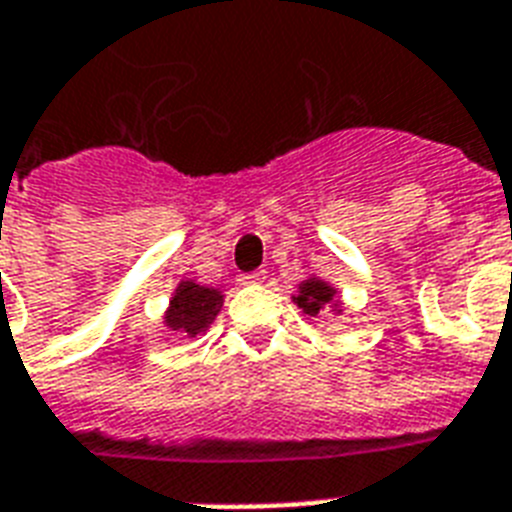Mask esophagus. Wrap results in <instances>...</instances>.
Instances as JSON below:
<instances>
[{
    "mask_svg": "<svg viewBox=\"0 0 512 512\" xmlns=\"http://www.w3.org/2000/svg\"><path fill=\"white\" fill-rule=\"evenodd\" d=\"M239 281H241V284H260V281H265V271H249V273H241Z\"/></svg>",
    "mask_w": 512,
    "mask_h": 512,
    "instance_id": "esophagus-1",
    "label": "esophagus"
}]
</instances>
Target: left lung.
I'll return each mask as SVG.
<instances>
[{
    "label": "left lung",
    "mask_w": 512,
    "mask_h": 512,
    "mask_svg": "<svg viewBox=\"0 0 512 512\" xmlns=\"http://www.w3.org/2000/svg\"><path fill=\"white\" fill-rule=\"evenodd\" d=\"M332 300V289L321 281H305L303 292L295 297L297 308H303L308 316H319V311Z\"/></svg>",
    "instance_id": "8db88e82"
}]
</instances>
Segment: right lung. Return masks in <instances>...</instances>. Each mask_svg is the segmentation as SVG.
<instances>
[{
	"instance_id": "obj_1",
	"label": "right lung",
	"mask_w": 512,
	"mask_h": 512,
	"mask_svg": "<svg viewBox=\"0 0 512 512\" xmlns=\"http://www.w3.org/2000/svg\"><path fill=\"white\" fill-rule=\"evenodd\" d=\"M220 305H223V295H220V292L199 287V284H193V281H185V284L177 287L175 297H172L167 324H170L175 332L196 337L212 324V319H215L217 311H220Z\"/></svg>"
}]
</instances>
